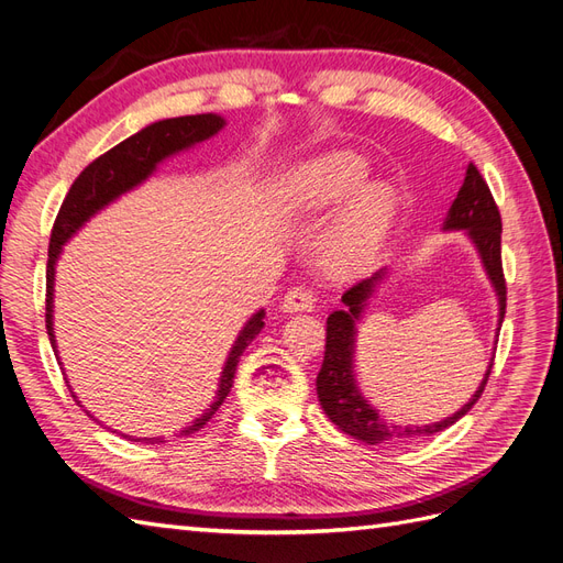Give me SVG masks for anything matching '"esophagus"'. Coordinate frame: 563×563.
I'll return each mask as SVG.
<instances>
[{
    "label": "esophagus",
    "instance_id": "34e87169",
    "mask_svg": "<svg viewBox=\"0 0 563 563\" xmlns=\"http://www.w3.org/2000/svg\"><path fill=\"white\" fill-rule=\"evenodd\" d=\"M314 294L305 286H294L288 288L284 300H282V310L284 312H310L314 308Z\"/></svg>",
    "mask_w": 563,
    "mask_h": 563
}]
</instances>
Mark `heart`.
<instances>
[{"label": "heart", "instance_id": "b5f03b06", "mask_svg": "<svg viewBox=\"0 0 563 563\" xmlns=\"http://www.w3.org/2000/svg\"><path fill=\"white\" fill-rule=\"evenodd\" d=\"M368 176L364 157L347 150L329 152L298 168L294 195L300 207L321 211L352 195ZM395 213V192L383 183L364 185L323 232L321 258L333 272L362 269L378 251Z\"/></svg>", "mask_w": 563, "mask_h": 563}]
</instances>
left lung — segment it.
<instances>
[{
  "instance_id": "8db88e82",
  "label": "left lung",
  "mask_w": 563,
  "mask_h": 563,
  "mask_svg": "<svg viewBox=\"0 0 563 563\" xmlns=\"http://www.w3.org/2000/svg\"><path fill=\"white\" fill-rule=\"evenodd\" d=\"M444 230H465L472 244L482 255V263L486 267V275L496 288L498 305H500V319L498 327H503L505 308H507V286L503 275V255H500V234H503V220L500 211L496 207L486 180L482 178L479 168L474 164L467 166V174L463 180V187L457 190L455 201L451 203ZM385 272H376V275L354 284L343 294L345 310H335L327 319V352H323V364L317 376V395L323 411H327L329 420L338 424L345 434L364 441V444H387L391 439H406V437H420V434H434L451 428L453 422L463 418L470 408L479 401L482 391L488 383L493 360L486 368V376L482 385L476 387L472 399L455 411L451 418L424 424V428H397V424L383 422V418L376 413V408L366 404L362 391L356 389L354 383V323L362 317L366 300L376 291V284L383 279ZM496 356V352H493Z\"/></svg>"
}]
</instances>
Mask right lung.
Masks as SVG:
<instances>
[{
    "mask_svg": "<svg viewBox=\"0 0 563 563\" xmlns=\"http://www.w3.org/2000/svg\"><path fill=\"white\" fill-rule=\"evenodd\" d=\"M225 126V119L218 114H190V117H174L162 119L139 131L124 143L114 145L106 155L93 159L73 183L70 192L65 195L63 207L56 216L54 230H51V244H48V263H46V331L51 347L56 350V335H54V277H56V261L63 251V244L87 223L91 216H96L100 209L108 207L119 195L133 190L135 185H141L147 176H152L157 164L166 157L176 155L180 150L192 147L201 141L211 139L220 129ZM265 312H255L242 333L236 335L234 345L230 350V356L223 368V376L218 383V397L213 406L201 418H197L190 428H185L183 434L197 432L199 428L209 422V418L218 411V406L225 401L230 395V387L234 383V371L240 364V356L251 345V340L261 333L265 327L263 321ZM58 356V354H56ZM73 391V389H70ZM75 397V395H73ZM126 437V434H124ZM131 439V437H129ZM131 441H145V444H157V437H143Z\"/></svg>",
    "mask_w": 563,
    "mask_h": 563,
    "instance_id": "1",
    "label": "right lung"
}]
</instances>
